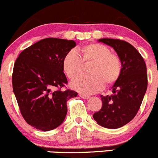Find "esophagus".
Masks as SVG:
<instances>
[{"mask_svg":"<svg viewBox=\"0 0 158 158\" xmlns=\"http://www.w3.org/2000/svg\"><path fill=\"white\" fill-rule=\"evenodd\" d=\"M79 96H80L81 98H84V99H88V98H89V95H85V94H82V93H79Z\"/></svg>","mask_w":158,"mask_h":158,"instance_id":"1","label":"esophagus"}]
</instances>
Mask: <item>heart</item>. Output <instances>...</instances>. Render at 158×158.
Returning <instances> with one entry per match:
<instances>
[{
  "instance_id": "heart-1",
  "label": "heart",
  "mask_w": 158,
  "mask_h": 158,
  "mask_svg": "<svg viewBox=\"0 0 158 158\" xmlns=\"http://www.w3.org/2000/svg\"><path fill=\"white\" fill-rule=\"evenodd\" d=\"M79 54L70 50L63 60V69L69 79H76L83 71V63H92L89 76H82L72 82L73 89L86 95L110 86L118 80L122 70V60L106 46L89 44L79 48Z\"/></svg>"
}]
</instances>
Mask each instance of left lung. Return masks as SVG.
Listing matches in <instances>:
<instances>
[{
    "label": "left lung",
    "instance_id": "obj_1",
    "mask_svg": "<svg viewBox=\"0 0 158 158\" xmlns=\"http://www.w3.org/2000/svg\"><path fill=\"white\" fill-rule=\"evenodd\" d=\"M112 47L122 60V74L113 85V95H101L102 106L93 118L101 126L118 128L130 122L140 109L148 87L145 62L129 43L118 39L98 40Z\"/></svg>",
    "mask_w": 158,
    "mask_h": 158
}]
</instances>
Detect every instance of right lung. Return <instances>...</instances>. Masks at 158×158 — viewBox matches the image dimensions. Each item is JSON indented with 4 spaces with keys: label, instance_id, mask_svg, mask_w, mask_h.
I'll list each match as a JSON object with an SVG mask.
<instances>
[{
    "label": "right lung",
    "instance_id": "right-lung-1",
    "mask_svg": "<svg viewBox=\"0 0 158 158\" xmlns=\"http://www.w3.org/2000/svg\"><path fill=\"white\" fill-rule=\"evenodd\" d=\"M76 46L74 40L46 38L22 51L12 75L13 91L22 116L33 128L47 131L60 126L67 113L66 102L77 96L62 88L68 83L63 60Z\"/></svg>",
    "mask_w": 158,
    "mask_h": 158
}]
</instances>
